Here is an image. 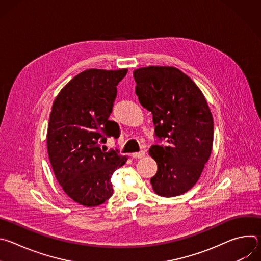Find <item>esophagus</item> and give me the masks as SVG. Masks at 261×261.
<instances>
[{"label":"esophagus","instance_id":"obj_1","mask_svg":"<svg viewBox=\"0 0 261 261\" xmlns=\"http://www.w3.org/2000/svg\"><path fill=\"white\" fill-rule=\"evenodd\" d=\"M144 155H145V152L144 151H140V152H138V153H133L131 156H132V158H142V157H144Z\"/></svg>","mask_w":261,"mask_h":261}]
</instances>
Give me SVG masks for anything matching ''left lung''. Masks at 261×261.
Wrapping results in <instances>:
<instances>
[{"label": "left lung", "mask_w": 261, "mask_h": 261, "mask_svg": "<svg viewBox=\"0 0 261 261\" xmlns=\"http://www.w3.org/2000/svg\"><path fill=\"white\" fill-rule=\"evenodd\" d=\"M133 76L140 104L153 115L156 136L168 142L148 151L158 165L152 187L163 197L180 195L196 184L212 153L210 107L195 83L177 68L148 66L134 70Z\"/></svg>", "instance_id": "8db88e82"}]
</instances>
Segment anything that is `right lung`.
Segmentation results:
<instances>
[{
    "instance_id": "right-lung-1",
    "label": "right lung",
    "mask_w": 261,
    "mask_h": 261,
    "mask_svg": "<svg viewBox=\"0 0 261 261\" xmlns=\"http://www.w3.org/2000/svg\"><path fill=\"white\" fill-rule=\"evenodd\" d=\"M128 69H88L72 79L56 97L47 129V153L61 187L75 202L97 206L114 193L110 178L128 157L105 152L100 143L120 135L109 121L117 86Z\"/></svg>"
}]
</instances>
